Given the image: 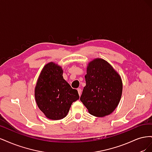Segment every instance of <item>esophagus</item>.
<instances>
[{
    "label": "esophagus",
    "instance_id": "34e87169",
    "mask_svg": "<svg viewBox=\"0 0 152 152\" xmlns=\"http://www.w3.org/2000/svg\"><path fill=\"white\" fill-rule=\"evenodd\" d=\"M77 91H78V93H79V96H80V95H81V93H82V90H81V89H80V88H78V89H77Z\"/></svg>",
    "mask_w": 152,
    "mask_h": 152
}]
</instances>
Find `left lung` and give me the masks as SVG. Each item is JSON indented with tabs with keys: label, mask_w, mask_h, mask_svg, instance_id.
I'll return each instance as SVG.
<instances>
[{
	"label": "left lung",
	"mask_w": 152,
	"mask_h": 152,
	"mask_svg": "<svg viewBox=\"0 0 152 152\" xmlns=\"http://www.w3.org/2000/svg\"><path fill=\"white\" fill-rule=\"evenodd\" d=\"M85 79L86 85L80 99L89 113L96 117L112 113L121 98V76L107 61L96 58L89 63Z\"/></svg>",
	"instance_id": "8db88e82"
}]
</instances>
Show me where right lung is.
I'll return each instance as SVG.
<instances>
[{"instance_id":"obj_1","label":"right lung","mask_w":152,"mask_h":152,"mask_svg":"<svg viewBox=\"0 0 152 152\" xmlns=\"http://www.w3.org/2000/svg\"><path fill=\"white\" fill-rule=\"evenodd\" d=\"M63 72L58 64H46L35 88L37 104L45 117L51 120L65 118L72 103L79 99L78 91L63 79Z\"/></svg>"}]
</instances>
